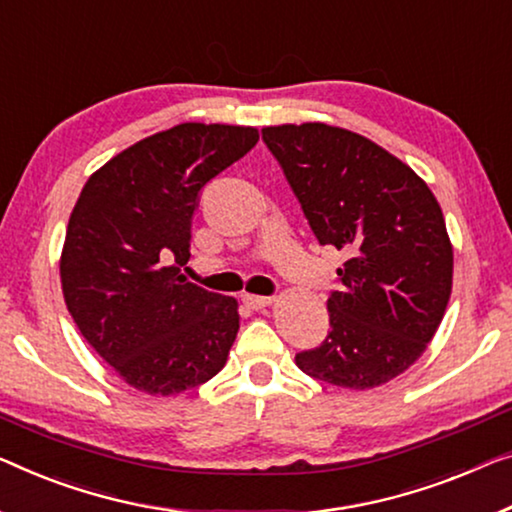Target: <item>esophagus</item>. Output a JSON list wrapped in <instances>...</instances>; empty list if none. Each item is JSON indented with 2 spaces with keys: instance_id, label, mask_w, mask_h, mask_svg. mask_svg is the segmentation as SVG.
<instances>
[{
  "instance_id": "1",
  "label": "esophagus",
  "mask_w": 512,
  "mask_h": 512,
  "mask_svg": "<svg viewBox=\"0 0 512 512\" xmlns=\"http://www.w3.org/2000/svg\"><path fill=\"white\" fill-rule=\"evenodd\" d=\"M241 301L248 305L250 310H264L266 305L273 303V296H255V294H243Z\"/></svg>"
}]
</instances>
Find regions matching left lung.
<instances>
[{
  "mask_svg": "<svg viewBox=\"0 0 512 512\" xmlns=\"http://www.w3.org/2000/svg\"><path fill=\"white\" fill-rule=\"evenodd\" d=\"M322 246L347 255L331 331L296 354L305 375L365 391L398 377L437 333L453 287V246L427 183L368 137L326 124L262 128Z\"/></svg>",
  "mask_w": 512,
  "mask_h": 512,
  "instance_id": "1",
  "label": "left lung"
}]
</instances>
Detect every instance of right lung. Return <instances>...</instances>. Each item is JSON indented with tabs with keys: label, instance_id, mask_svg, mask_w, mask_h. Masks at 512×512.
Segmentation results:
<instances>
[{
	"label": "right lung",
	"instance_id": "1",
	"mask_svg": "<svg viewBox=\"0 0 512 512\" xmlns=\"http://www.w3.org/2000/svg\"><path fill=\"white\" fill-rule=\"evenodd\" d=\"M257 140L250 126L179 124L108 160L75 202L59 262L66 308L137 391L177 395L223 370L239 303L181 266L202 188Z\"/></svg>",
	"mask_w": 512,
	"mask_h": 512
}]
</instances>
